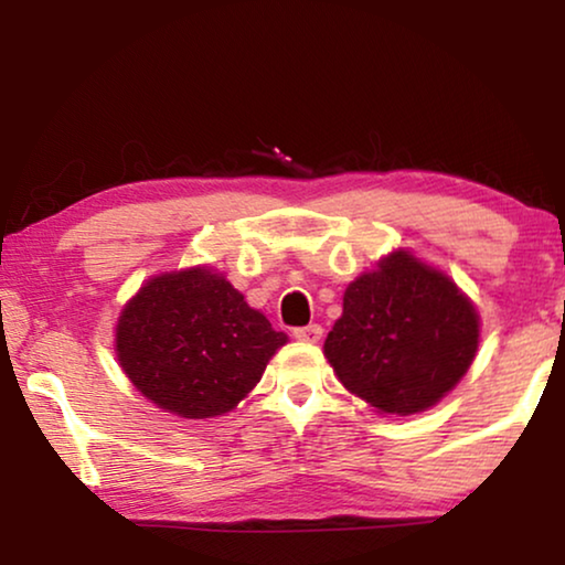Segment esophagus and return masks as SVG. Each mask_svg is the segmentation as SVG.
<instances>
[{"mask_svg":"<svg viewBox=\"0 0 565 565\" xmlns=\"http://www.w3.org/2000/svg\"><path fill=\"white\" fill-rule=\"evenodd\" d=\"M321 334H323V329L319 327V323H308V327L292 329V337H296V339H298V342H308V344L319 342V339H321Z\"/></svg>","mask_w":565,"mask_h":565,"instance_id":"obj_1","label":"esophagus"}]
</instances>
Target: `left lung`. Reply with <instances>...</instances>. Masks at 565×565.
Wrapping results in <instances>:
<instances>
[{
  "mask_svg": "<svg viewBox=\"0 0 565 565\" xmlns=\"http://www.w3.org/2000/svg\"><path fill=\"white\" fill-rule=\"evenodd\" d=\"M323 354L344 388L383 414H419L478 350V311L445 273L398 249L344 290Z\"/></svg>",
  "mask_w": 565,
  "mask_h": 565,
  "instance_id": "obj_1",
  "label": "left lung"
}]
</instances>
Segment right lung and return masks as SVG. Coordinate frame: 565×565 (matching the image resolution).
<instances>
[{
    "label": "right lung",
    "instance_id": "obj_1",
    "mask_svg": "<svg viewBox=\"0 0 565 565\" xmlns=\"http://www.w3.org/2000/svg\"><path fill=\"white\" fill-rule=\"evenodd\" d=\"M285 342L211 267L151 277L115 327L122 373L151 404L184 419L236 408Z\"/></svg>",
    "mask_w": 565,
    "mask_h": 565
}]
</instances>
